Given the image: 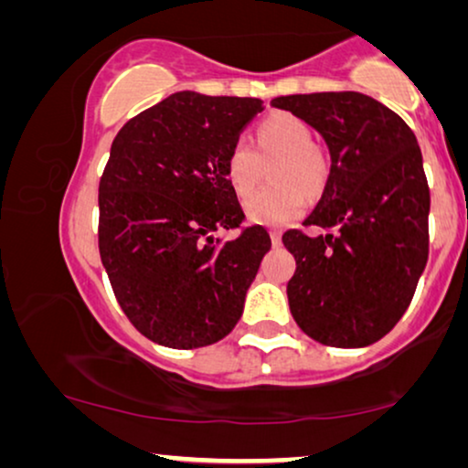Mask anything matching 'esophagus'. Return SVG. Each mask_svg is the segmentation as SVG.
<instances>
[{"mask_svg":"<svg viewBox=\"0 0 468 468\" xmlns=\"http://www.w3.org/2000/svg\"><path fill=\"white\" fill-rule=\"evenodd\" d=\"M269 235H271L273 246H280V243H282V231H278V229H271V231H269Z\"/></svg>","mask_w":468,"mask_h":468,"instance_id":"1","label":"esophagus"}]
</instances>
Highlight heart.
Returning a JSON list of instances; mask_svg holds the SVG:
<instances>
[{"label":"heart","instance_id":"b5f03b06","mask_svg":"<svg viewBox=\"0 0 468 468\" xmlns=\"http://www.w3.org/2000/svg\"><path fill=\"white\" fill-rule=\"evenodd\" d=\"M256 151L239 137L225 159V174L237 195H250L261 182L265 163L280 159L275 171L278 188H265L243 203L248 218L267 227H282L301 218L309 195H318L328 180L331 163L324 150L314 144L307 122L292 114H273L256 127Z\"/></svg>","mask_w":468,"mask_h":468}]
</instances>
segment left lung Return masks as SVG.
<instances>
[{"mask_svg":"<svg viewBox=\"0 0 468 468\" xmlns=\"http://www.w3.org/2000/svg\"><path fill=\"white\" fill-rule=\"evenodd\" d=\"M324 137L331 174L301 229L282 235L297 261L288 282L292 318L333 347L379 341L403 318L429 261L431 190L418 140L397 112L373 97H275Z\"/></svg>","mask_w":468,"mask_h":468,"instance_id":"left-lung-1","label":"left lung"}]
</instances>
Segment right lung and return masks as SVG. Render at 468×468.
<instances>
[{
  "instance_id": "obj_1",
  "label": "right lung",
  "mask_w": 468,
  "mask_h": 468,
  "mask_svg": "<svg viewBox=\"0 0 468 468\" xmlns=\"http://www.w3.org/2000/svg\"><path fill=\"white\" fill-rule=\"evenodd\" d=\"M262 110L254 97L182 90L124 122L100 182V254L144 337L190 350L233 331L271 248L227 180L225 159ZM220 228L240 235L220 242Z\"/></svg>"
}]
</instances>
